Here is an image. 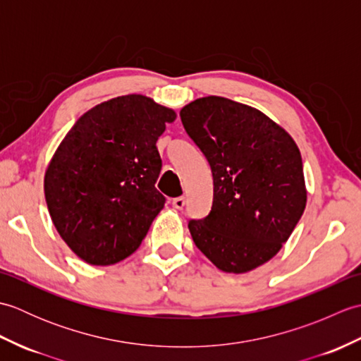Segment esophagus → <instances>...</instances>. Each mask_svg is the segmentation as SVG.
<instances>
[{
  "mask_svg": "<svg viewBox=\"0 0 361 361\" xmlns=\"http://www.w3.org/2000/svg\"><path fill=\"white\" fill-rule=\"evenodd\" d=\"M185 204H186V198L185 197H176V198H173L172 200V206L175 209H183L185 208Z\"/></svg>",
  "mask_w": 361,
  "mask_h": 361,
  "instance_id": "obj_1",
  "label": "esophagus"
}]
</instances>
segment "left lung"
Instances as JSON below:
<instances>
[{
    "instance_id": "1",
    "label": "left lung",
    "mask_w": 361,
    "mask_h": 361,
    "mask_svg": "<svg viewBox=\"0 0 361 361\" xmlns=\"http://www.w3.org/2000/svg\"><path fill=\"white\" fill-rule=\"evenodd\" d=\"M180 118L214 180L209 214L188 224L194 243L221 271L255 270L276 256L304 212L298 145L264 113L226 97L197 99Z\"/></svg>"
}]
</instances>
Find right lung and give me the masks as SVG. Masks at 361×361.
Masks as SVG:
<instances>
[{"instance_id": "right-lung-1", "label": "right lung", "mask_w": 361, "mask_h": 361, "mask_svg": "<svg viewBox=\"0 0 361 361\" xmlns=\"http://www.w3.org/2000/svg\"><path fill=\"white\" fill-rule=\"evenodd\" d=\"M175 118L145 96L114 97L80 116L54 153L46 203L60 237L87 264L128 257L164 208L157 141Z\"/></svg>"}]
</instances>
